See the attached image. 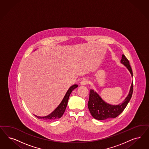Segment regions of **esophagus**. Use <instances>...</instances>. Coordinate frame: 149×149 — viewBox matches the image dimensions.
I'll return each instance as SVG.
<instances>
[{
  "mask_svg": "<svg viewBox=\"0 0 149 149\" xmlns=\"http://www.w3.org/2000/svg\"><path fill=\"white\" fill-rule=\"evenodd\" d=\"M88 83V81L86 79H83L80 83V84L81 86H85V85L87 84Z\"/></svg>",
  "mask_w": 149,
  "mask_h": 149,
  "instance_id": "34e87169",
  "label": "esophagus"
}]
</instances>
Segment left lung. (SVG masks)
I'll list each match as a JSON object with an SVG mask.
<instances>
[{
    "instance_id": "1",
    "label": "left lung",
    "mask_w": 149,
    "mask_h": 149,
    "mask_svg": "<svg viewBox=\"0 0 149 149\" xmlns=\"http://www.w3.org/2000/svg\"><path fill=\"white\" fill-rule=\"evenodd\" d=\"M120 63L124 65L133 77V72L128 60L124 55H122ZM133 91V83H132L128 95L124 101L118 105H111L104 101L96 91L91 89L89 93V99L88 102V107L91 116L97 120H105L113 118L120 115L125 110V107L132 96Z\"/></svg>"
}]
</instances>
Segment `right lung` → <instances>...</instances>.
Wrapping results in <instances>:
<instances>
[{
    "label": "right lung",
    "instance_id": "add662e5",
    "mask_svg": "<svg viewBox=\"0 0 149 149\" xmlns=\"http://www.w3.org/2000/svg\"><path fill=\"white\" fill-rule=\"evenodd\" d=\"M78 85L74 84L71 86L68 90L67 91L64 97L63 98V100L61 102V103L58 105V107L55 109V110L52 112L51 113L46 116L44 117H40V116H37L34 115L37 117L39 119L43 120H57L58 118H60L62 117L63 113L65 112L66 108L67 107V102L69 99V96L70 95L71 93H72V91L74 90L77 88Z\"/></svg>",
    "mask_w": 149,
    "mask_h": 149
}]
</instances>
